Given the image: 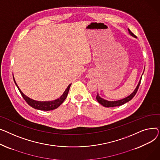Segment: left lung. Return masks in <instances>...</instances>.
Returning a JSON list of instances; mask_svg holds the SVG:
<instances>
[{
    "label": "left lung",
    "mask_w": 160,
    "mask_h": 160,
    "mask_svg": "<svg viewBox=\"0 0 160 160\" xmlns=\"http://www.w3.org/2000/svg\"><path fill=\"white\" fill-rule=\"evenodd\" d=\"M128 33H129V34H130V35H132V37H135V38H136V36L132 32H131V31L128 29ZM143 73H142V75H143ZM142 77H141L140 80H139V82H138V85H137L136 88L135 90H134V92H133L132 93H131V94H130V96H127V98H123V99H120V100H118V101H107V100H105V99H104L101 98L99 96L98 93L97 96H96V99H97V101H98V102L100 103V104H101V105H102L103 107H118V106H121V105H123V104H125V103H126V102H128L129 101H130L131 99H132L134 97V96L136 95V92H137V91H138V88H139V84H140V82H141V80H142Z\"/></svg>",
    "instance_id": "8db88e82"
}]
</instances>
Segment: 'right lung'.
Segmentation results:
<instances>
[{"mask_svg":"<svg viewBox=\"0 0 160 160\" xmlns=\"http://www.w3.org/2000/svg\"><path fill=\"white\" fill-rule=\"evenodd\" d=\"M13 80H14V82L16 84L17 87L18 88V90H19V92H21L22 98L26 101L28 104L29 105L30 107H33V108H35L37 110H44V111L52 110H54L55 108H57L58 107H59L63 102V101L65 100V99L67 98L70 87L72 84H69L68 87L67 88V89L65 90V91L62 93V95L58 99H56L53 101H35L32 99H30V98H28V96L24 95L22 93V92L21 90V89L18 88L17 84L15 82L14 77H13Z\"/></svg>","mask_w":160,"mask_h":160,"instance_id":"add662e5","label":"right lung"}]
</instances>
